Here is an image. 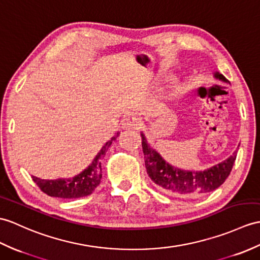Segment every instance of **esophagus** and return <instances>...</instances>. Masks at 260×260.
I'll use <instances>...</instances> for the list:
<instances>
[{"label": "esophagus", "mask_w": 260, "mask_h": 260, "mask_svg": "<svg viewBox=\"0 0 260 260\" xmlns=\"http://www.w3.org/2000/svg\"><path fill=\"white\" fill-rule=\"evenodd\" d=\"M123 125L126 126V127H128V128L137 129L141 126V120L135 116H131V117H127V118L124 119Z\"/></svg>", "instance_id": "34e87169"}]
</instances>
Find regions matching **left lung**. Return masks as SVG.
I'll return each mask as SVG.
<instances>
[{
  "instance_id": "obj_1",
  "label": "left lung",
  "mask_w": 260,
  "mask_h": 260,
  "mask_svg": "<svg viewBox=\"0 0 260 260\" xmlns=\"http://www.w3.org/2000/svg\"><path fill=\"white\" fill-rule=\"evenodd\" d=\"M215 76L221 81L228 82L224 75L216 73ZM141 136L145 166H146L148 176L161 190L170 194L197 197L214 191L229 176L234 162L236 160V153H234L231 157L207 171H182L166 162L158 153L150 148L145 140V136L143 134H141Z\"/></svg>"
}]
</instances>
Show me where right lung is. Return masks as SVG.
I'll return each mask as SVG.
<instances>
[{
	"instance_id": "obj_1",
	"label": "right lung",
	"mask_w": 260,
	"mask_h": 260,
	"mask_svg": "<svg viewBox=\"0 0 260 260\" xmlns=\"http://www.w3.org/2000/svg\"><path fill=\"white\" fill-rule=\"evenodd\" d=\"M118 133L108 141L105 146L100 150L96 157L85 171L71 179H42L32 176L34 183L40 187V189L51 197H58L64 199L80 198L90 195L101 183L102 167L101 158L105 155L108 147L113 141L116 140Z\"/></svg>"
}]
</instances>
